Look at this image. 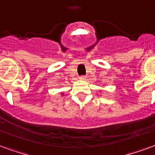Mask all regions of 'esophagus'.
<instances>
[{
  "label": "esophagus",
  "instance_id": "1",
  "mask_svg": "<svg viewBox=\"0 0 155 155\" xmlns=\"http://www.w3.org/2000/svg\"><path fill=\"white\" fill-rule=\"evenodd\" d=\"M80 79H81V80H83V81H85V80H87V77H86V76H81V77H80Z\"/></svg>",
  "mask_w": 155,
  "mask_h": 155
}]
</instances>
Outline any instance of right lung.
Returning a JSON list of instances; mask_svg holds the SVG:
<instances>
[{"instance_id": "right-lung-1", "label": "right lung", "mask_w": 155, "mask_h": 155, "mask_svg": "<svg viewBox=\"0 0 155 155\" xmlns=\"http://www.w3.org/2000/svg\"><path fill=\"white\" fill-rule=\"evenodd\" d=\"M62 95H64V94H62Z\"/></svg>"}]
</instances>
